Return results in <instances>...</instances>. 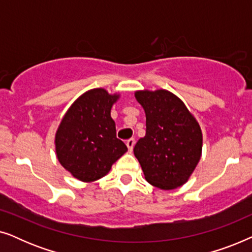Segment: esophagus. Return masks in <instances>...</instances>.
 I'll use <instances>...</instances> for the list:
<instances>
[{
    "label": "esophagus",
    "instance_id": "1",
    "mask_svg": "<svg viewBox=\"0 0 252 252\" xmlns=\"http://www.w3.org/2000/svg\"><path fill=\"white\" fill-rule=\"evenodd\" d=\"M134 144H135V140H134V139H129V140L126 141V146H127V148H128L129 153H132Z\"/></svg>",
    "mask_w": 252,
    "mask_h": 252
}]
</instances>
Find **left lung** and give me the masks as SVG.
<instances>
[{"label":"left lung","instance_id":"left-lung-1","mask_svg":"<svg viewBox=\"0 0 252 252\" xmlns=\"http://www.w3.org/2000/svg\"><path fill=\"white\" fill-rule=\"evenodd\" d=\"M135 98L146 112V136L134 147L144 178L164 190L180 187L202 156L197 120L177 95L165 89L137 91Z\"/></svg>","mask_w":252,"mask_h":252}]
</instances>
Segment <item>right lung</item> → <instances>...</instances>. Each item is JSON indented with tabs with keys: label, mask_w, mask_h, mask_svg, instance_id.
<instances>
[{
	"label": "right lung",
	"mask_w": 252,
	"mask_h": 252,
	"mask_svg": "<svg viewBox=\"0 0 252 252\" xmlns=\"http://www.w3.org/2000/svg\"><path fill=\"white\" fill-rule=\"evenodd\" d=\"M119 94L94 88L75 99L55 135L56 156L62 166L84 182L98 180L127 151L116 136L111 108Z\"/></svg>",
	"instance_id": "obj_1"
}]
</instances>
